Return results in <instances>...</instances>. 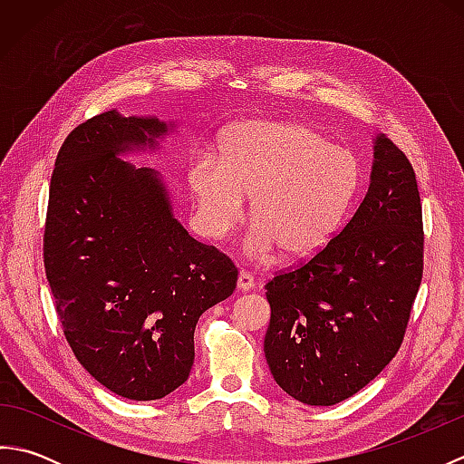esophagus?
<instances>
[{
  "label": "esophagus",
  "mask_w": 464,
  "mask_h": 464,
  "mask_svg": "<svg viewBox=\"0 0 464 464\" xmlns=\"http://www.w3.org/2000/svg\"><path fill=\"white\" fill-rule=\"evenodd\" d=\"M237 289L239 291H251L255 289V279L251 277V275L247 271H241L239 277H237Z\"/></svg>",
  "instance_id": "1"
}]
</instances>
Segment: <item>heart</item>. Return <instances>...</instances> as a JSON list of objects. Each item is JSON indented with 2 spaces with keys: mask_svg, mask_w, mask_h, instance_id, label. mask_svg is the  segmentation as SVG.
Wrapping results in <instances>:
<instances>
[{
  "mask_svg": "<svg viewBox=\"0 0 464 464\" xmlns=\"http://www.w3.org/2000/svg\"><path fill=\"white\" fill-rule=\"evenodd\" d=\"M361 181L357 155L299 121L235 125L221 141V161L197 153L187 167L197 223L209 239H223L241 221L251 195L247 251L255 257L277 247L291 259L319 253L339 231Z\"/></svg>",
  "mask_w": 464,
  "mask_h": 464,
  "instance_id": "1",
  "label": "heart"
}]
</instances>
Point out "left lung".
<instances>
[{
    "mask_svg": "<svg viewBox=\"0 0 464 464\" xmlns=\"http://www.w3.org/2000/svg\"><path fill=\"white\" fill-rule=\"evenodd\" d=\"M422 245L415 171L387 135H377L359 209L309 261L265 285V359L287 395L331 407L387 367L420 287Z\"/></svg>",
    "mask_w": 464,
    "mask_h": 464,
    "instance_id": "1",
    "label": "left lung"
}]
</instances>
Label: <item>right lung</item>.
I'll list each match as a JSON object with an SVG mask.
<instances>
[{
    "instance_id": "1",
    "label": "right lung",
    "mask_w": 464,
    "mask_h": 464,
    "mask_svg": "<svg viewBox=\"0 0 464 464\" xmlns=\"http://www.w3.org/2000/svg\"><path fill=\"white\" fill-rule=\"evenodd\" d=\"M169 125L95 115L67 135L49 185L45 277L83 369L115 395L155 401L187 381L201 314L237 287V267L175 219L161 177L120 160Z\"/></svg>"
}]
</instances>
